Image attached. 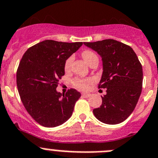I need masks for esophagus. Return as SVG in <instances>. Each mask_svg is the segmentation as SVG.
Segmentation results:
<instances>
[{
  "instance_id": "1",
  "label": "esophagus",
  "mask_w": 158,
  "mask_h": 158,
  "mask_svg": "<svg viewBox=\"0 0 158 158\" xmlns=\"http://www.w3.org/2000/svg\"><path fill=\"white\" fill-rule=\"evenodd\" d=\"M89 96H90V94H89V93H82V97H83V98H89Z\"/></svg>"
}]
</instances>
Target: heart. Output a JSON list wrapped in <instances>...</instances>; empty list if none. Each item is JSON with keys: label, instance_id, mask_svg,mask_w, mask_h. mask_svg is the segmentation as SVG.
<instances>
[{"label": "heart", "instance_id": "obj_1", "mask_svg": "<svg viewBox=\"0 0 158 158\" xmlns=\"http://www.w3.org/2000/svg\"><path fill=\"white\" fill-rule=\"evenodd\" d=\"M82 56L83 59L86 60L87 64H89L90 62L94 59H98V56L95 54L94 52H93L90 50H85L82 52ZM72 60H73V56H69L68 59L66 60L64 64V68L66 70H69L70 69L71 65H72ZM93 82V79H83V78H77L74 80V85L77 88L80 89H87L89 88V84Z\"/></svg>", "mask_w": 158, "mask_h": 158}]
</instances>
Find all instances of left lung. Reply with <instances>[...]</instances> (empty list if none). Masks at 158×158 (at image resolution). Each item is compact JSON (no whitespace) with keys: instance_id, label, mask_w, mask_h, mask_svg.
<instances>
[{"instance_id":"8db88e82","label":"left lung","mask_w":158,"mask_h":158,"mask_svg":"<svg viewBox=\"0 0 158 158\" xmlns=\"http://www.w3.org/2000/svg\"><path fill=\"white\" fill-rule=\"evenodd\" d=\"M102 57L99 87L106 88L102 104L93 110L95 117L107 124L124 121L134 111L143 86V67L129 45L113 39L83 42Z\"/></svg>"}]
</instances>
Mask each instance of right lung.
Here are the masks:
<instances>
[{
    "instance_id": "1",
    "label": "right lung",
    "mask_w": 158,
    "mask_h": 158,
    "mask_svg": "<svg viewBox=\"0 0 158 158\" xmlns=\"http://www.w3.org/2000/svg\"><path fill=\"white\" fill-rule=\"evenodd\" d=\"M82 45L45 40L29 48L21 59L16 73L18 91L27 113L42 126L57 127L72 116L81 94L70 89L62 94L56 87L64 75L66 60Z\"/></svg>"
}]
</instances>
